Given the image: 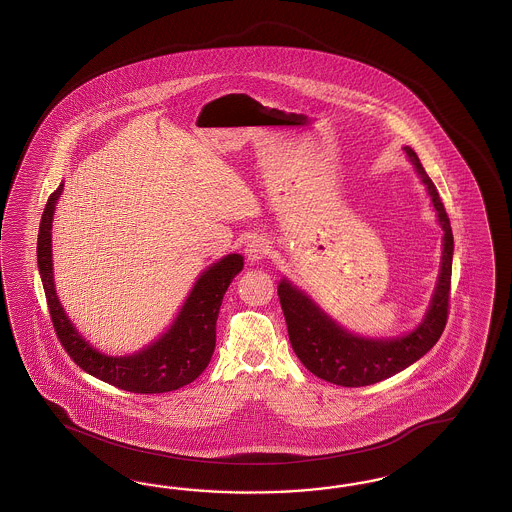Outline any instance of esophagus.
Listing matches in <instances>:
<instances>
[{
	"label": "esophagus",
	"mask_w": 512,
	"mask_h": 512,
	"mask_svg": "<svg viewBox=\"0 0 512 512\" xmlns=\"http://www.w3.org/2000/svg\"><path fill=\"white\" fill-rule=\"evenodd\" d=\"M268 253V244L264 238H253L249 240L248 246H246V255H248L249 263H259L263 261Z\"/></svg>",
	"instance_id": "obj_1"
}]
</instances>
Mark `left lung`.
<instances>
[{
  "instance_id": "left-lung-1",
  "label": "left lung",
  "mask_w": 512,
  "mask_h": 512,
  "mask_svg": "<svg viewBox=\"0 0 512 512\" xmlns=\"http://www.w3.org/2000/svg\"><path fill=\"white\" fill-rule=\"evenodd\" d=\"M422 184L428 189L437 221L443 229V257L430 308L422 323L405 336L390 340L362 338L330 319L310 296L296 289L289 279L278 285L279 302L296 357L313 375L340 387H366L388 379L424 357L441 338L449 317L450 274L454 238L449 216L434 182L420 165L419 155L403 148Z\"/></svg>"
}]
</instances>
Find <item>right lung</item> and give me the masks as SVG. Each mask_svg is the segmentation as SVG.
<instances>
[{
  "mask_svg": "<svg viewBox=\"0 0 512 512\" xmlns=\"http://www.w3.org/2000/svg\"><path fill=\"white\" fill-rule=\"evenodd\" d=\"M63 184L48 197L37 238V264L48 311L58 340L84 372L135 394H161L186 387L201 375L216 347V321L223 295L244 268V257L231 253L204 270L193 285L171 328L135 355L109 357L84 340L65 315L52 274V217Z\"/></svg>",
  "mask_w": 512,
  "mask_h": 512,
  "instance_id": "right-lung-1",
  "label": "right lung"
}]
</instances>
